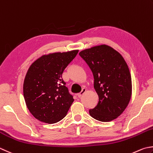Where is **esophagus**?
<instances>
[{
  "mask_svg": "<svg viewBox=\"0 0 153 153\" xmlns=\"http://www.w3.org/2000/svg\"><path fill=\"white\" fill-rule=\"evenodd\" d=\"M86 92V89H85V88H83V89H82V91H81V92H80V93H79V94H77V97H79V98H80L82 96V94H84Z\"/></svg>",
  "mask_w": 153,
  "mask_h": 153,
  "instance_id": "obj_1",
  "label": "esophagus"
}]
</instances>
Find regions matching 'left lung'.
Instances as JSON below:
<instances>
[{"label":"left lung","mask_w":153,"mask_h":153,"mask_svg":"<svg viewBox=\"0 0 153 153\" xmlns=\"http://www.w3.org/2000/svg\"><path fill=\"white\" fill-rule=\"evenodd\" d=\"M91 68L99 102L89 114L94 119L108 122L120 116L130 101L131 76L128 65L119 53L102 45L79 53Z\"/></svg>","instance_id":"left-lung-1"}]
</instances>
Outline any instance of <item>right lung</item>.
Segmentation results:
<instances>
[{"mask_svg":"<svg viewBox=\"0 0 153 153\" xmlns=\"http://www.w3.org/2000/svg\"><path fill=\"white\" fill-rule=\"evenodd\" d=\"M79 51L42 56L31 65L26 74L23 94L30 113L45 123L60 121L74 101L62 74Z\"/></svg>","mask_w":153,"mask_h":153,"instance_id":"obj_1","label":"right lung"}]
</instances>
